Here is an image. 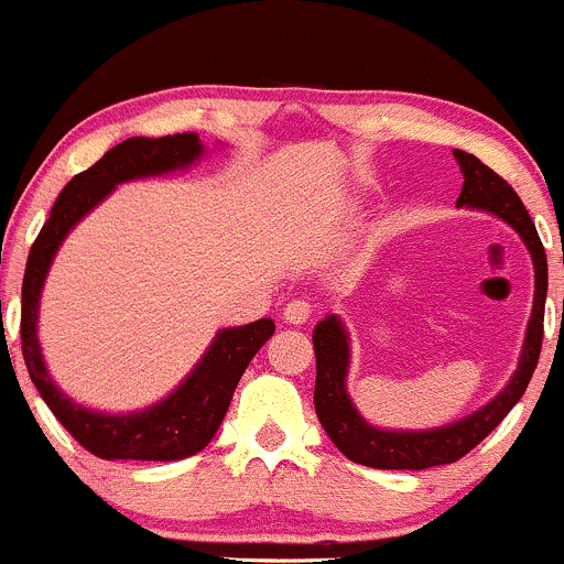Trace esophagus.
Masks as SVG:
<instances>
[{"label":"esophagus","instance_id":"obj_1","mask_svg":"<svg viewBox=\"0 0 564 564\" xmlns=\"http://www.w3.org/2000/svg\"><path fill=\"white\" fill-rule=\"evenodd\" d=\"M310 315H313V304L307 300H291L286 307H283L281 318L283 323H291V326H302V323L310 321Z\"/></svg>","mask_w":564,"mask_h":564}]
</instances>
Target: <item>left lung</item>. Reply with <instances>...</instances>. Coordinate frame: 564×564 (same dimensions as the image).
Wrapping results in <instances>:
<instances>
[{"label":"left lung","instance_id":"1","mask_svg":"<svg viewBox=\"0 0 564 564\" xmlns=\"http://www.w3.org/2000/svg\"><path fill=\"white\" fill-rule=\"evenodd\" d=\"M464 172V187L458 204L485 209L490 215L507 219V223L522 236L528 243L530 254L535 262V302L533 315H530L525 349H522L520 368H517L514 379L503 390L494 403L480 408L471 416L462 422L443 426V430L430 432H381L368 426L360 413L349 403L345 390V373H347V336L341 323L334 318L321 321L315 326L313 347H315V413H318L323 430L328 432L332 443L339 448L349 462L364 464L373 469H430L440 464H453L464 458L471 448L482 443L503 416L517 405L533 377L535 366H539L541 341H543V307H546V286H549V270H546V251L535 230L533 219H530L525 204L514 193L501 174H496L490 166H485L480 159L471 156L467 151H453Z\"/></svg>","mask_w":564,"mask_h":564}]
</instances>
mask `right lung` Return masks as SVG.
<instances>
[{"instance_id":"add662e5","label":"right lung","mask_w":564,"mask_h":564,"mask_svg":"<svg viewBox=\"0 0 564 564\" xmlns=\"http://www.w3.org/2000/svg\"><path fill=\"white\" fill-rule=\"evenodd\" d=\"M200 156L196 132L164 134V138H129L111 148L89 170L76 174L57 196L50 219L39 230L29 251L23 275L21 304V349L29 377L55 419L68 435L97 458H127V462H177L206 448L228 413L232 390L243 377L249 360L275 332L273 321L262 318L241 328L217 334L209 352L196 371L164 403L132 416H106L70 403L57 392L42 364L36 341L39 291L53 262L57 246L89 209L111 193L113 185L132 177H148L187 166Z\"/></svg>"}]
</instances>
